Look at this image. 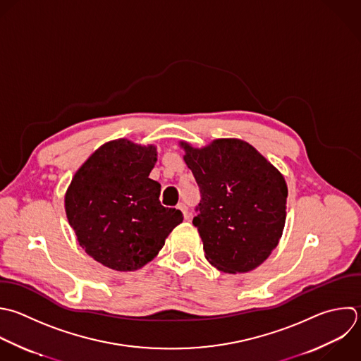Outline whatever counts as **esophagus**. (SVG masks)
Instances as JSON below:
<instances>
[{
	"mask_svg": "<svg viewBox=\"0 0 361 361\" xmlns=\"http://www.w3.org/2000/svg\"><path fill=\"white\" fill-rule=\"evenodd\" d=\"M179 210L183 213V217H185V220H189L190 219V213H189V209H188V206L185 204V203H179Z\"/></svg>",
	"mask_w": 361,
	"mask_h": 361,
	"instance_id": "esophagus-1",
	"label": "esophagus"
}]
</instances>
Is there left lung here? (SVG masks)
I'll use <instances>...</instances> for the list:
<instances>
[{"label": "left lung", "instance_id": "obj_1", "mask_svg": "<svg viewBox=\"0 0 361 361\" xmlns=\"http://www.w3.org/2000/svg\"><path fill=\"white\" fill-rule=\"evenodd\" d=\"M200 189L193 219L207 261L228 274L261 265L278 245L288 188L281 172L252 145L235 138L204 148L180 142Z\"/></svg>", "mask_w": 361, "mask_h": 361}]
</instances>
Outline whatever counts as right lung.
Returning <instances> with one entry per match:
<instances>
[{
  "label": "right lung",
  "instance_id": "obj_1",
  "mask_svg": "<svg viewBox=\"0 0 361 361\" xmlns=\"http://www.w3.org/2000/svg\"><path fill=\"white\" fill-rule=\"evenodd\" d=\"M157 148L128 140L102 145L75 173L65 196L69 224L85 251L116 271H135L164 247L182 223L178 209L159 202L149 179Z\"/></svg>",
  "mask_w": 361,
  "mask_h": 361
}]
</instances>
